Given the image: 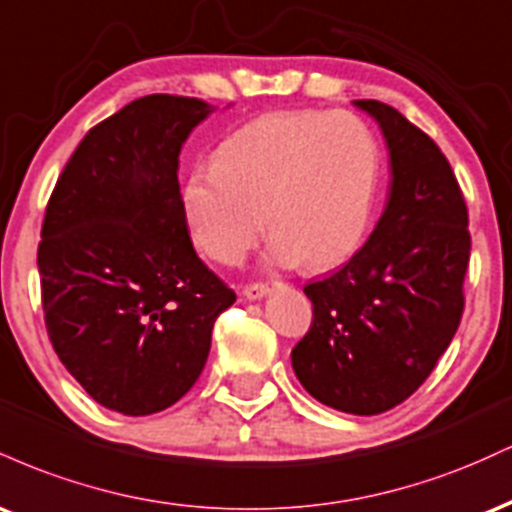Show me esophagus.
<instances>
[{"label": "esophagus", "mask_w": 512, "mask_h": 512, "mask_svg": "<svg viewBox=\"0 0 512 512\" xmlns=\"http://www.w3.org/2000/svg\"><path fill=\"white\" fill-rule=\"evenodd\" d=\"M269 291H272L269 289V284H250L243 289V296L248 298V301H262Z\"/></svg>", "instance_id": "esophagus-1"}]
</instances>
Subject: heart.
I'll list each match as a JSON object with an SVG mask.
<instances>
[{
	"instance_id": "heart-1",
	"label": "heart",
	"mask_w": 512,
	"mask_h": 512,
	"mask_svg": "<svg viewBox=\"0 0 512 512\" xmlns=\"http://www.w3.org/2000/svg\"><path fill=\"white\" fill-rule=\"evenodd\" d=\"M216 166L195 168L182 185L192 243L219 264H238L274 233V267L330 269L354 257L378 204L383 151L349 110L269 113L223 139ZM268 223H263V216Z\"/></svg>"
}]
</instances>
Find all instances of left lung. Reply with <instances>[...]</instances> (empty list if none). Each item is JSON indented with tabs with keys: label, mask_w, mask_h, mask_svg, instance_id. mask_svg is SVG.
I'll use <instances>...</instances> for the list:
<instances>
[{
	"label": "left lung",
	"mask_w": 512,
	"mask_h": 512,
	"mask_svg": "<svg viewBox=\"0 0 512 512\" xmlns=\"http://www.w3.org/2000/svg\"><path fill=\"white\" fill-rule=\"evenodd\" d=\"M390 154L383 216L342 269L305 286L313 325L291 366L317 402L356 416L397 407L436 368L460 325L472 240L448 158L380 101H354Z\"/></svg>",
	"instance_id": "1"
}]
</instances>
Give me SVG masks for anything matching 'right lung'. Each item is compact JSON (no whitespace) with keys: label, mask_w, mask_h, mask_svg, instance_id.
Instances as JSON below:
<instances>
[{"label":"right lung","mask_w":512,"mask_h":512,"mask_svg":"<svg viewBox=\"0 0 512 512\" xmlns=\"http://www.w3.org/2000/svg\"><path fill=\"white\" fill-rule=\"evenodd\" d=\"M154 93L81 139L38 248L45 327L64 368L105 409L146 416L197 383L214 322L236 293L190 243L180 151L214 113Z\"/></svg>","instance_id":"add662e5"}]
</instances>
